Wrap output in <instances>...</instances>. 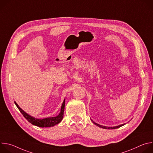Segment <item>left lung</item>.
<instances>
[{
  "label": "left lung",
  "instance_id": "1",
  "mask_svg": "<svg viewBox=\"0 0 153 153\" xmlns=\"http://www.w3.org/2000/svg\"><path fill=\"white\" fill-rule=\"evenodd\" d=\"M96 125H97V126H99V127H100V128H103V129H116V128H120V127H121L122 126H123V125H124L125 124H122V125H119V126H113V127H107V126H102V125H99V124H97V123H95V122H93Z\"/></svg>",
  "mask_w": 153,
  "mask_h": 153
}]
</instances>
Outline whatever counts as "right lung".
<instances>
[{
    "instance_id": "add662e5",
    "label": "right lung",
    "mask_w": 153,
    "mask_h": 153,
    "mask_svg": "<svg viewBox=\"0 0 153 153\" xmlns=\"http://www.w3.org/2000/svg\"><path fill=\"white\" fill-rule=\"evenodd\" d=\"M65 100H64L62 105L61 106V110H60V114L56 116V117H48L45 119H36L34 117H33L30 116V115L27 114L25 112H24L22 109L19 106V105L17 104L16 102H14L16 106L19 109V110L20 112L22 114L24 117L31 124L36 125L39 127H42V128H44V127H51L61 122V120L63 119V112H64V109H65Z\"/></svg>"
}]
</instances>
